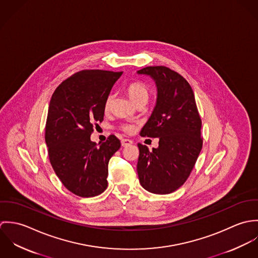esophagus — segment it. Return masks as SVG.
I'll list each match as a JSON object with an SVG mask.
<instances>
[{
    "mask_svg": "<svg viewBox=\"0 0 258 258\" xmlns=\"http://www.w3.org/2000/svg\"><path fill=\"white\" fill-rule=\"evenodd\" d=\"M121 144H122L123 147H126V146H129V145L133 144V141L130 140V139H123V140L121 141Z\"/></svg>",
    "mask_w": 258,
    "mask_h": 258,
    "instance_id": "34e87169",
    "label": "esophagus"
}]
</instances>
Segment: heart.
<instances>
[{
    "label": "heart",
    "mask_w": 258,
    "mask_h": 258,
    "mask_svg": "<svg viewBox=\"0 0 258 258\" xmlns=\"http://www.w3.org/2000/svg\"><path fill=\"white\" fill-rule=\"evenodd\" d=\"M126 91H127L129 98L135 104H138L143 101L147 102L148 98H149V89L144 83H142L140 81L131 82L130 84H128ZM111 103H112V95L109 94L104 103L105 110H108L110 108ZM121 129L123 131H125L126 133H132L134 131V126H132L130 124H124L121 126Z\"/></svg>",
    "instance_id": "1"
}]
</instances>
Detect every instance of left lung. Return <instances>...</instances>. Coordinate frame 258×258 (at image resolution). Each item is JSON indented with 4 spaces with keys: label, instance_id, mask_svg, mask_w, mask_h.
<instances>
[{
    "label": "left lung",
    "instance_id": "1",
    "mask_svg": "<svg viewBox=\"0 0 258 258\" xmlns=\"http://www.w3.org/2000/svg\"><path fill=\"white\" fill-rule=\"evenodd\" d=\"M137 73L150 75L158 90L156 106L140 135L159 138V147L152 151L138 144L139 181L150 192L171 194L187 180L201 153L202 119L194 91L181 74L162 66Z\"/></svg>",
    "mask_w": 258,
    "mask_h": 258
}]
</instances>
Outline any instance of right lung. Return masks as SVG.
<instances>
[{
    "label": "right lung",
    "instance_id": "1",
    "mask_svg": "<svg viewBox=\"0 0 258 258\" xmlns=\"http://www.w3.org/2000/svg\"><path fill=\"white\" fill-rule=\"evenodd\" d=\"M122 74L81 71L63 80L51 96L44 134L49 162L62 184L78 197H95L107 187L108 163L121 143L110 135L98 146L90 135L103 121L105 100Z\"/></svg>",
    "mask_w": 258,
    "mask_h": 258
}]
</instances>
